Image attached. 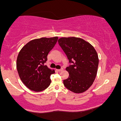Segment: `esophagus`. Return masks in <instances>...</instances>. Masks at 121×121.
I'll return each mask as SVG.
<instances>
[{"instance_id":"obj_1","label":"esophagus","mask_w":121,"mask_h":121,"mask_svg":"<svg viewBox=\"0 0 121 121\" xmlns=\"http://www.w3.org/2000/svg\"><path fill=\"white\" fill-rule=\"evenodd\" d=\"M63 70H64L63 68H61V69H57V71L58 72H62Z\"/></svg>"}]
</instances>
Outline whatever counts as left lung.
Returning a JSON list of instances; mask_svg holds the SVG:
<instances>
[{"label": "left lung", "mask_w": 121, "mask_h": 121, "mask_svg": "<svg viewBox=\"0 0 121 121\" xmlns=\"http://www.w3.org/2000/svg\"><path fill=\"white\" fill-rule=\"evenodd\" d=\"M58 42L72 63L66 68L69 75L64 85L75 93L84 92L96 77L99 62L96 51L89 43L78 37H61Z\"/></svg>", "instance_id": "obj_1"}]
</instances>
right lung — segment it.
Returning a JSON list of instances; mask_svg holds the SVG:
<instances>
[{
  "label": "right lung",
  "instance_id": "right-lung-1",
  "mask_svg": "<svg viewBox=\"0 0 121 121\" xmlns=\"http://www.w3.org/2000/svg\"><path fill=\"white\" fill-rule=\"evenodd\" d=\"M57 40V36L32 40L19 52L16 60L18 74L23 84L31 91H43L51 84L50 76L55 73V70L44 63Z\"/></svg>",
  "mask_w": 121,
  "mask_h": 121
}]
</instances>
